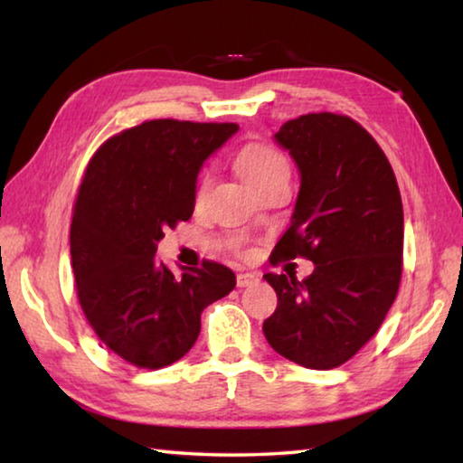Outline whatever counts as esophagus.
Returning <instances> with one entry per match:
<instances>
[{
    "label": "esophagus",
    "mask_w": 463,
    "mask_h": 463,
    "mask_svg": "<svg viewBox=\"0 0 463 463\" xmlns=\"http://www.w3.org/2000/svg\"><path fill=\"white\" fill-rule=\"evenodd\" d=\"M260 279L255 276V273H247V271H241L239 276H237V286L239 288H247V286H250V284H255V281Z\"/></svg>",
    "instance_id": "34e87169"
}]
</instances>
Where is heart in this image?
I'll list each match as a JSON object with an SVG mask.
<instances>
[{
  "label": "heart",
  "mask_w": 463,
  "mask_h": 463,
  "mask_svg": "<svg viewBox=\"0 0 463 463\" xmlns=\"http://www.w3.org/2000/svg\"><path fill=\"white\" fill-rule=\"evenodd\" d=\"M237 169L239 174L245 177V182L253 187V190H260V187L268 185L271 182H278V179H289V163L286 155L278 151L276 146L268 143H247L237 153ZM210 177L208 171L198 177L194 187V206L200 208L203 200H206L208 190H210Z\"/></svg>",
  "instance_id": "b5f03b06"
}]
</instances>
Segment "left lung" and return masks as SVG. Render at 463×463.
<instances>
[{"instance_id":"left-lung-1","label":"left lung","mask_w":463,"mask_h":463,"mask_svg":"<svg viewBox=\"0 0 463 463\" xmlns=\"http://www.w3.org/2000/svg\"><path fill=\"white\" fill-rule=\"evenodd\" d=\"M300 169L292 224L271 263L304 257L315 271L265 273L278 308L265 339L289 362L333 370L378 333L402 278L401 190L375 138L343 114L288 120L276 135Z\"/></svg>"}]
</instances>
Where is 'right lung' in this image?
<instances>
[{
	"mask_svg": "<svg viewBox=\"0 0 463 463\" xmlns=\"http://www.w3.org/2000/svg\"><path fill=\"white\" fill-rule=\"evenodd\" d=\"M234 122L146 120L109 137L85 167L71 222L77 298L98 339L130 365L175 364L200 335V315L237 278L216 261L174 276L156 260L165 229L190 221L202 163Z\"/></svg>",
	"mask_w": 463,
	"mask_h": 463,
	"instance_id": "add662e5",
	"label": "right lung"
}]
</instances>
